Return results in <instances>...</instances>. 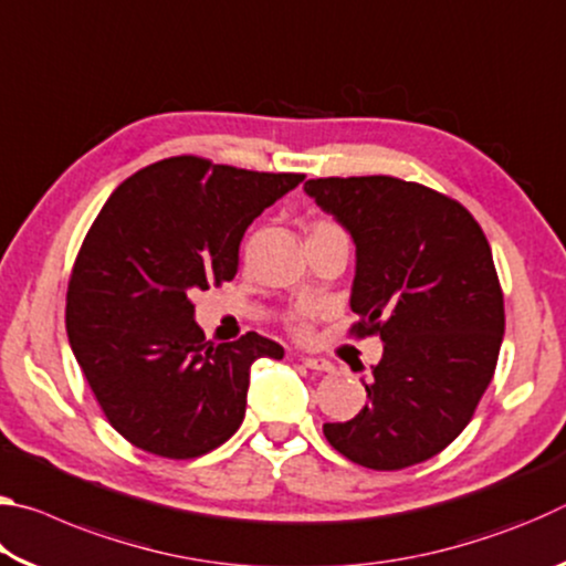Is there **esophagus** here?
Returning a JSON list of instances; mask_svg holds the SVG:
<instances>
[{
  "instance_id": "1",
  "label": "esophagus",
  "mask_w": 566,
  "mask_h": 566,
  "mask_svg": "<svg viewBox=\"0 0 566 566\" xmlns=\"http://www.w3.org/2000/svg\"><path fill=\"white\" fill-rule=\"evenodd\" d=\"M302 364L306 369H314V371H334V364L322 357H304Z\"/></svg>"
}]
</instances>
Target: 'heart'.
<instances>
[{
	"mask_svg": "<svg viewBox=\"0 0 566 566\" xmlns=\"http://www.w3.org/2000/svg\"><path fill=\"white\" fill-rule=\"evenodd\" d=\"M329 232H342V227L334 224L332 219H317V222H312V227H310V237L329 234ZM310 317H312L310 310H296L292 314V329L300 334V337H304L306 329H310Z\"/></svg>",
	"mask_w": 566,
	"mask_h": 566,
	"instance_id": "b5f03b06",
	"label": "heart"
}]
</instances>
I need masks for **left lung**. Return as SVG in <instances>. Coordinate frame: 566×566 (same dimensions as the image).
Masks as SVG:
<instances>
[{"instance_id": "1", "label": "left lung", "mask_w": 566, "mask_h": 566, "mask_svg": "<svg viewBox=\"0 0 566 566\" xmlns=\"http://www.w3.org/2000/svg\"><path fill=\"white\" fill-rule=\"evenodd\" d=\"M304 191L357 247L352 332L385 342L369 401L324 424V437L379 472L432 459L469 424L500 357L504 296L490 242L462 205L417 181L327 177Z\"/></svg>"}]
</instances>
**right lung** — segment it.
Returning a JSON list of instances; mask_svg holds the SVG:
<instances>
[{
	"instance_id": "obj_1",
	"label": "right lung",
	"mask_w": 566,
	"mask_h": 566,
	"mask_svg": "<svg viewBox=\"0 0 566 566\" xmlns=\"http://www.w3.org/2000/svg\"><path fill=\"white\" fill-rule=\"evenodd\" d=\"M302 179L169 157L122 181L94 219L66 290V337L134 447L195 459L242 424L249 369L284 349L256 332L207 342L191 294L234 280L247 227Z\"/></svg>"
}]
</instances>
